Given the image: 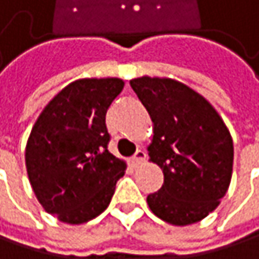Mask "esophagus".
Returning a JSON list of instances; mask_svg holds the SVG:
<instances>
[{
  "mask_svg": "<svg viewBox=\"0 0 259 259\" xmlns=\"http://www.w3.org/2000/svg\"><path fill=\"white\" fill-rule=\"evenodd\" d=\"M145 157H147L145 151H142V150H138V151L135 153V156L130 159V163H132V166H133V168H138L139 165H142V163L145 162Z\"/></svg>",
  "mask_w": 259,
  "mask_h": 259,
  "instance_id": "esophagus-1",
  "label": "esophagus"
}]
</instances>
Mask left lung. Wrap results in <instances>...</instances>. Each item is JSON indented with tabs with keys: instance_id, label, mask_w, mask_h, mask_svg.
Returning a JSON list of instances; mask_svg holds the SVG:
<instances>
[{
	"instance_id": "left-lung-1",
	"label": "left lung",
	"mask_w": 259,
	"mask_h": 259,
	"mask_svg": "<svg viewBox=\"0 0 259 259\" xmlns=\"http://www.w3.org/2000/svg\"><path fill=\"white\" fill-rule=\"evenodd\" d=\"M153 121L150 160L163 171L160 190L147 196L162 221L186 227L208 216L225 196L233 176V138L218 111L176 79L130 80Z\"/></svg>"
}]
</instances>
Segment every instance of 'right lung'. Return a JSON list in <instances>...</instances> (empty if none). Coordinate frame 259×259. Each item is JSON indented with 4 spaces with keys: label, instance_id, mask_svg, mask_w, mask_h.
Masks as SVG:
<instances>
[{
    "label": "right lung",
    "instance_id": "1",
    "mask_svg": "<svg viewBox=\"0 0 259 259\" xmlns=\"http://www.w3.org/2000/svg\"><path fill=\"white\" fill-rule=\"evenodd\" d=\"M120 78L78 79L41 111L25 148L28 179L41 207L70 225L103 213L126 162L108 151L106 111L123 91Z\"/></svg>",
    "mask_w": 259,
    "mask_h": 259
}]
</instances>
